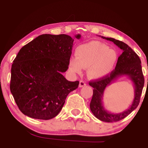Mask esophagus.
Masks as SVG:
<instances>
[{"label": "esophagus", "mask_w": 148, "mask_h": 148, "mask_svg": "<svg viewBox=\"0 0 148 148\" xmlns=\"http://www.w3.org/2000/svg\"><path fill=\"white\" fill-rule=\"evenodd\" d=\"M86 86V82L84 81H80L79 82V87L80 88H82V87H84V86Z\"/></svg>", "instance_id": "34e87169"}]
</instances>
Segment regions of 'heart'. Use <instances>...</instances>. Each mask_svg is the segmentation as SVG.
<instances>
[{
	"instance_id": "b5f03b06",
	"label": "heart",
	"mask_w": 148,
	"mask_h": 148,
	"mask_svg": "<svg viewBox=\"0 0 148 148\" xmlns=\"http://www.w3.org/2000/svg\"><path fill=\"white\" fill-rule=\"evenodd\" d=\"M75 54L76 57L69 58V70L81 74L83 69L88 68V75L92 79H99L111 72L118 60L115 51L97 42L79 46Z\"/></svg>"
}]
</instances>
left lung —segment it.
<instances>
[{
	"mask_svg": "<svg viewBox=\"0 0 148 148\" xmlns=\"http://www.w3.org/2000/svg\"><path fill=\"white\" fill-rule=\"evenodd\" d=\"M105 40L113 42L122 50L121 55L118 57L116 67L110 74L101 79L90 81L89 85L92 87L93 95L90 108L92 113L99 120L106 123H113L123 120L137 108L144 86L143 74L142 72L141 61L138 56L127 44L111 37H101ZM127 75L134 84V99L130 108L126 111L118 114L108 112L103 104V92L107 86L110 85L118 77Z\"/></svg>",
	"mask_w": 148,
	"mask_h": 148,
	"instance_id": "8db88e82",
	"label": "left lung"
}]
</instances>
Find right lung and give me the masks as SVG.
Here are the masks:
<instances>
[{"mask_svg":"<svg viewBox=\"0 0 148 148\" xmlns=\"http://www.w3.org/2000/svg\"><path fill=\"white\" fill-rule=\"evenodd\" d=\"M73 43L67 35L44 34L20 49L12 65L10 91L23 114L53 118L69 93L78 88L79 81H69L62 74L68 69Z\"/></svg>","mask_w":148,"mask_h":148,"instance_id":"add662e5","label":"right lung"}]
</instances>
